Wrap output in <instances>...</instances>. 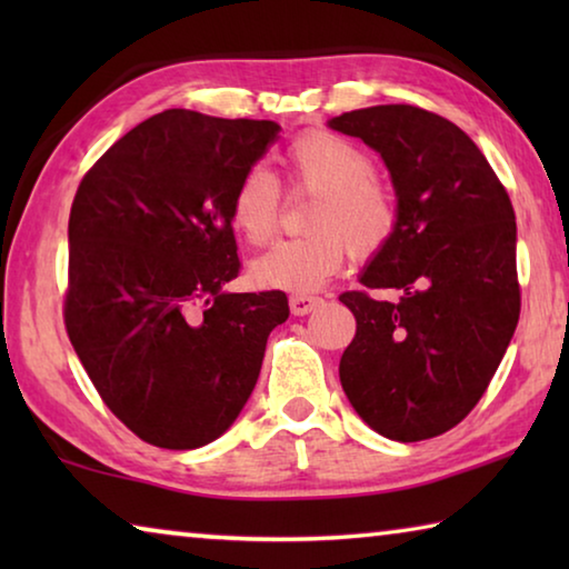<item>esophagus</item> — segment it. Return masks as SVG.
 I'll return each instance as SVG.
<instances>
[{"instance_id": "obj_1", "label": "esophagus", "mask_w": 569, "mask_h": 569, "mask_svg": "<svg viewBox=\"0 0 569 569\" xmlns=\"http://www.w3.org/2000/svg\"><path fill=\"white\" fill-rule=\"evenodd\" d=\"M288 303H291L293 316H306L321 303V298L319 296H308V293H293L291 301H288Z\"/></svg>"}]
</instances>
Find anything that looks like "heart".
Wrapping results in <instances>:
<instances>
[{
    "label": "heart",
    "instance_id": "heart-1",
    "mask_svg": "<svg viewBox=\"0 0 569 569\" xmlns=\"http://www.w3.org/2000/svg\"><path fill=\"white\" fill-rule=\"evenodd\" d=\"M281 166L291 190L316 192L306 226L311 233L286 238L250 266L263 288L308 293L341 271L346 250L369 258L399 226L397 192L373 176V160L356 142L329 130H308L288 142ZM230 220L248 243L271 240L281 220V186L266 168L240 176L230 198Z\"/></svg>",
    "mask_w": 569,
    "mask_h": 569
}]
</instances>
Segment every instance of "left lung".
<instances>
[{
  "instance_id": "obj_1",
  "label": "left lung",
  "mask_w": 569,
  "mask_h": 569,
  "mask_svg": "<svg viewBox=\"0 0 569 569\" xmlns=\"http://www.w3.org/2000/svg\"><path fill=\"white\" fill-rule=\"evenodd\" d=\"M333 130L387 162L397 233L361 273L356 336L339 363L356 413L393 441L449 431L487 391L519 321L517 226L507 190L465 130L413 104L343 112ZM393 287L397 302H377Z\"/></svg>"
}]
</instances>
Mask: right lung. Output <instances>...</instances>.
Masks as SVG:
<instances>
[{
    "instance_id": "obj_1",
    "label": "right lung",
    "mask_w": 569,
    "mask_h": 569,
    "mask_svg": "<svg viewBox=\"0 0 569 569\" xmlns=\"http://www.w3.org/2000/svg\"><path fill=\"white\" fill-rule=\"evenodd\" d=\"M278 132L271 120L166 110L77 188L64 329L108 409L152 447L223 435L288 319L283 291H223L240 271L230 198Z\"/></svg>"
}]
</instances>
